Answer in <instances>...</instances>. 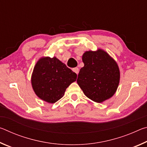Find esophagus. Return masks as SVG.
Wrapping results in <instances>:
<instances>
[{
	"mask_svg": "<svg viewBox=\"0 0 147 147\" xmlns=\"http://www.w3.org/2000/svg\"><path fill=\"white\" fill-rule=\"evenodd\" d=\"M73 71L76 74H78L79 73V69L78 67H75L73 69Z\"/></svg>",
	"mask_w": 147,
	"mask_h": 147,
	"instance_id": "esophagus-1",
	"label": "esophagus"
}]
</instances>
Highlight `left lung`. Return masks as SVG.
Instances as JSON below:
<instances>
[{"label":"left lung","instance_id":"1","mask_svg":"<svg viewBox=\"0 0 147 147\" xmlns=\"http://www.w3.org/2000/svg\"><path fill=\"white\" fill-rule=\"evenodd\" d=\"M82 61L84 66L79 72L77 83L85 95L98 103L111 98L120 80L117 62L102 49L85 52Z\"/></svg>","mask_w":147,"mask_h":147}]
</instances>
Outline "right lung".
<instances>
[{"label": "right lung", "instance_id": "1", "mask_svg": "<svg viewBox=\"0 0 147 147\" xmlns=\"http://www.w3.org/2000/svg\"><path fill=\"white\" fill-rule=\"evenodd\" d=\"M76 78L77 74L56 57H42L34 67L31 82L39 98L53 104L63 97Z\"/></svg>", "mask_w": 147, "mask_h": 147}]
</instances>
